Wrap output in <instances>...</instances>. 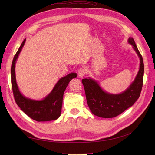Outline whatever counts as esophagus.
I'll use <instances>...</instances> for the list:
<instances>
[{"label": "esophagus", "instance_id": "34e87169", "mask_svg": "<svg viewBox=\"0 0 155 155\" xmlns=\"http://www.w3.org/2000/svg\"><path fill=\"white\" fill-rule=\"evenodd\" d=\"M78 76L79 78H82L86 74V69L85 68H80L78 70Z\"/></svg>", "mask_w": 155, "mask_h": 155}]
</instances>
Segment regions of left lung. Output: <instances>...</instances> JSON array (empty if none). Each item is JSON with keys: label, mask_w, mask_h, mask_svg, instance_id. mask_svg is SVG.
<instances>
[{"label": "left lung", "mask_w": 155, "mask_h": 155, "mask_svg": "<svg viewBox=\"0 0 155 155\" xmlns=\"http://www.w3.org/2000/svg\"><path fill=\"white\" fill-rule=\"evenodd\" d=\"M127 42L132 45L138 56L140 66L134 81L125 91L120 94H111L104 91L95 79L90 77L82 79L87 104L95 116L104 118H114L133 106L140 97L144 73L143 58L133 37H129Z\"/></svg>", "instance_id": "left-lung-1"}]
</instances>
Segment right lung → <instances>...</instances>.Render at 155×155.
<instances>
[{"label":"right lung","instance_id":"1","mask_svg":"<svg viewBox=\"0 0 155 155\" xmlns=\"http://www.w3.org/2000/svg\"><path fill=\"white\" fill-rule=\"evenodd\" d=\"M23 41L15 55L14 56L11 68V78L13 93L17 105L25 113L37 121H48L59 118L61 113L63 94L69 82L76 78V73H70L60 78L48 94L43 99L36 100L25 97L21 92L17 85L15 76V64L21 51L25 45Z\"/></svg>","mask_w":155,"mask_h":155}]
</instances>
